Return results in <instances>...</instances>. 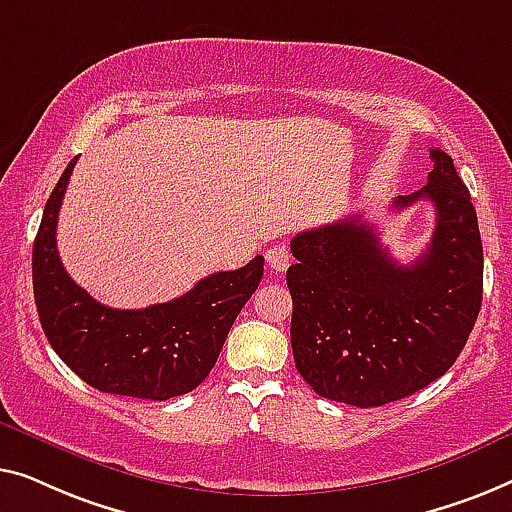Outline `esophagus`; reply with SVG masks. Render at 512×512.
<instances>
[{
  "label": "esophagus",
  "mask_w": 512,
  "mask_h": 512,
  "mask_svg": "<svg viewBox=\"0 0 512 512\" xmlns=\"http://www.w3.org/2000/svg\"><path fill=\"white\" fill-rule=\"evenodd\" d=\"M266 264H269L271 271L276 273H283L287 266H290V253H287L283 243H278V246L266 250Z\"/></svg>",
  "instance_id": "1"
}]
</instances>
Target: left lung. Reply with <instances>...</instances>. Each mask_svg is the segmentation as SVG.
Segmentation results:
<instances>
[{
  "label": "left lung",
  "instance_id": "8db88e82",
  "mask_svg": "<svg viewBox=\"0 0 512 512\" xmlns=\"http://www.w3.org/2000/svg\"><path fill=\"white\" fill-rule=\"evenodd\" d=\"M429 183L392 211L429 199L436 227L424 253L399 264L376 229L350 215L290 248L292 355L320 397L385 406L434 383L455 364L482 304V241L471 194L452 157L429 150Z\"/></svg>",
  "mask_w": 512,
  "mask_h": 512
}]
</instances>
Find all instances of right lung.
<instances>
[{
	"label": "right lung",
	"instance_id": "1",
	"mask_svg": "<svg viewBox=\"0 0 512 512\" xmlns=\"http://www.w3.org/2000/svg\"><path fill=\"white\" fill-rule=\"evenodd\" d=\"M76 160L50 192L34 239L32 280L43 334L62 362L99 392L150 401L192 392L211 373L236 315L255 294L264 257L211 273L167 304L139 311L99 304L64 271L55 241Z\"/></svg>",
	"mask_w": 512,
	"mask_h": 512
}]
</instances>
